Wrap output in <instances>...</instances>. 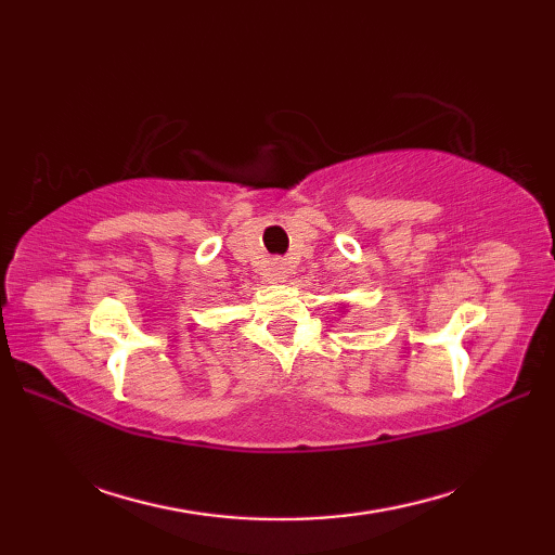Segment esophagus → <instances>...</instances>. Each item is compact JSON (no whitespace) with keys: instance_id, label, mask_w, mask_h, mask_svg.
Masks as SVG:
<instances>
[{"instance_id":"esophagus-1","label":"esophagus","mask_w":555,"mask_h":555,"mask_svg":"<svg viewBox=\"0 0 555 555\" xmlns=\"http://www.w3.org/2000/svg\"><path fill=\"white\" fill-rule=\"evenodd\" d=\"M288 274H291V269H288L286 262H274V267H271V281H279V284H284Z\"/></svg>"}]
</instances>
